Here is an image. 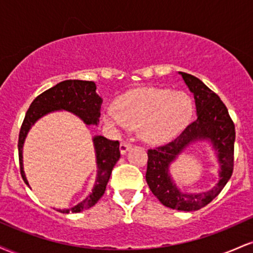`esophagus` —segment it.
I'll list each match as a JSON object with an SVG mask.
<instances>
[{
	"mask_svg": "<svg viewBox=\"0 0 253 253\" xmlns=\"http://www.w3.org/2000/svg\"><path fill=\"white\" fill-rule=\"evenodd\" d=\"M129 149H130V144L125 143V141H123V143L120 144V152H121V155H125V153H126Z\"/></svg>",
	"mask_w": 253,
	"mask_h": 253,
	"instance_id": "1",
	"label": "esophagus"
}]
</instances>
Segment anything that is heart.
<instances>
[{
    "label": "heart",
    "mask_w": 253,
    "mask_h": 253,
    "mask_svg": "<svg viewBox=\"0 0 253 253\" xmlns=\"http://www.w3.org/2000/svg\"><path fill=\"white\" fill-rule=\"evenodd\" d=\"M193 103L183 92L143 88L127 92L108 108L103 120L117 129L128 125L139 127L141 138L151 144H162L178 134L189 123Z\"/></svg>",
    "instance_id": "1"
}]
</instances>
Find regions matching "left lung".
Segmentation results:
<instances>
[{
	"label": "left lung",
	"mask_w": 253,
	"mask_h": 253,
	"mask_svg": "<svg viewBox=\"0 0 253 253\" xmlns=\"http://www.w3.org/2000/svg\"><path fill=\"white\" fill-rule=\"evenodd\" d=\"M195 98L196 119L184 130L163 146L147 151L146 182L151 191L165 207L193 211L207 206L219 195L233 172L236 129L226 106L214 91L193 75L179 72ZM208 140L216 150L220 179L206 193H182L175 187L169 168L178 154L195 141Z\"/></svg>",
	"instance_id": "8db88e82"
}]
</instances>
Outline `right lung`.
I'll return each instance as SVG.
<instances>
[{
	"mask_svg": "<svg viewBox=\"0 0 253 253\" xmlns=\"http://www.w3.org/2000/svg\"><path fill=\"white\" fill-rule=\"evenodd\" d=\"M101 104H102V98L97 95L96 85L91 81H63L34 98L26 113L24 123L20 129L19 143H17L20 172H21L22 179L28 187L30 184L26 178L24 164H22V147H24L28 130L36 124V121L54 110H66L82 119L84 124L88 126L97 125L98 118L101 115ZM92 141H94L95 152H96L97 164V177L92 191L75 207L58 211L60 213H80L84 210H88L104 194L113 168L120 158V150H119L120 144L118 140H109L102 135L94 136Z\"/></svg>",
	"mask_w": 253,
	"mask_h": 253,
	"instance_id": "obj_1",
	"label": "right lung"
}]
</instances>
